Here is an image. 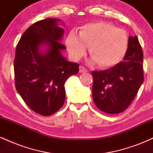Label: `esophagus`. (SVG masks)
<instances>
[{
    "label": "esophagus",
    "mask_w": 153,
    "mask_h": 153,
    "mask_svg": "<svg viewBox=\"0 0 153 153\" xmlns=\"http://www.w3.org/2000/svg\"><path fill=\"white\" fill-rule=\"evenodd\" d=\"M79 72H80V73H87L88 70L86 69V68H84L83 66L80 65V67H79Z\"/></svg>",
    "instance_id": "1"
}]
</instances>
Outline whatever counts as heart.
Returning a JSON list of instances; mask_svg holds the SVG:
<instances>
[{
    "mask_svg": "<svg viewBox=\"0 0 153 153\" xmlns=\"http://www.w3.org/2000/svg\"><path fill=\"white\" fill-rule=\"evenodd\" d=\"M65 44L72 58L80 59L88 47L93 62L101 68H108L123 58L128 47V36L122 29L106 22H95L82 26L79 36L71 31Z\"/></svg>",
    "mask_w": 153,
    "mask_h": 153,
    "instance_id": "heart-1",
    "label": "heart"
}]
</instances>
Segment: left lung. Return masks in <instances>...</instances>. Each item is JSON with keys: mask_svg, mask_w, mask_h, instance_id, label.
<instances>
[{"mask_svg": "<svg viewBox=\"0 0 153 153\" xmlns=\"http://www.w3.org/2000/svg\"><path fill=\"white\" fill-rule=\"evenodd\" d=\"M143 52L136 36H129L124 61L105 71H93V99L100 110L119 114L128 108L144 80Z\"/></svg>", "mask_w": 153, "mask_h": 153, "instance_id": "1", "label": "left lung"}]
</instances>
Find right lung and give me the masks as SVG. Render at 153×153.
I'll return each instance as SVG.
<instances>
[{
	"label": "right lung",
	"instance_id": "right-lung-1",
	"mask_svg": "<svg viewBox=\"0 0 153 153\" xmlns=\"http://www.w3.org/2000/svg\"><path fill=\"white\" fill-rule=\"evenodd\" d=\"M59 19H45L29 26L16 48L14 79L17 91L31 110L42 116L55 113L65 99V82L79 71V64L68 62L61 54L63 29ZM46 44L45 53L38 50Z\"/></svg>",
	"mask_w": 153,
	"mask_h": 153
}]
</instances>
